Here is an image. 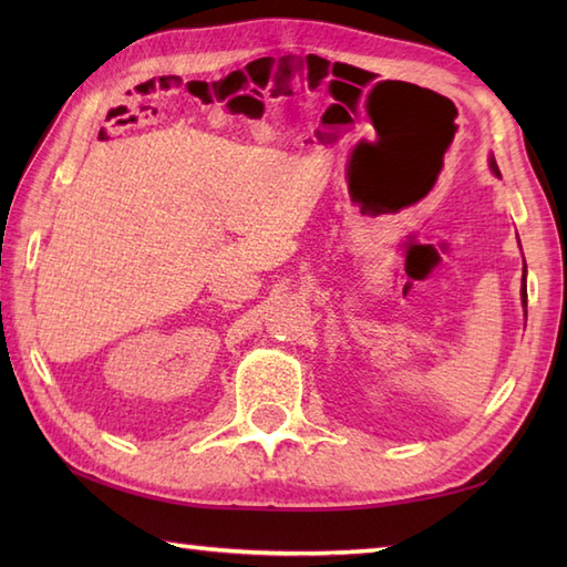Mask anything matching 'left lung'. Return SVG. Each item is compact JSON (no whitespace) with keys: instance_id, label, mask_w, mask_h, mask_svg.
<instances>
[{"instance_id":"obj_1","label":"left lung","mask_w":567,"mask_h":567,"mask_svg":"<svg viewBox=\"0 0 567 567\" xmlns=\"http://www.w3.org/2000/svg\"><path fill=\"white\" fill-rule=\"evenodd\" d=\"M489 167H492V173L499 175V167H497L495 158H489ZM524 270H526V268H524ZM522 302H524V307H526V272H524V287H522Z\"/></svg>"}]
</instances>
